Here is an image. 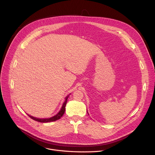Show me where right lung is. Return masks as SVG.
<instances>
[{
  "instance_id": "add662e5",
  "label": "right lung",
  "mask_w": 155,
  "mask_h": 155,
  "mask_svg": "<svg viewBox=\"0 0 155 155\" xmlns=\"http://www.w3.org/2000/svg\"><path fill=\"white\" fill-rule=\"evenodd\" d=\"M68 97H69V95H68L66 98H65V101L64 102V103L62 105V107H61V110H60V112L57 114L56 115L52 117L48 118V119H38V118L34 117H32L29 115H28V116H29V117H31L32 119H33L38 122H39V123H50V122H53V121H55L56 120H58V119H60L62 117V116L64 114V111H65V106H66V105H67V99L68 98Z\"/></svg>"
}]
</instances>
